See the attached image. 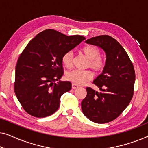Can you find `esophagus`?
I'll return each instance as SVG.
<instances>
[{"label":"esophagus","mask_w":148,"mask_h":148,"mask_svg":"<svg viewBox=\"0 0 148 148\" xmlns=\"http://www.w3.org/2000/svg\"><path fill=\"white\" fill-rule=\"evenodd\" d=\"M78 88H79L78 86H77V85L74 84H72V89H73V90H76V89H77Z\"/></svg>","instance_id":"esophagus-1"}]
</instances>
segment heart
Here are the masks:
<instances>
[{
  "instance_id": "1",
  "label": "heart",
  "mask_w": 148,
  "mask_h": 148,
  "mask_svg": "<svg viewBox=\"0 0 148 148\" xmlns=\"http://www.w3.org/2000/svg\"><path fill=\"white\" fill-rule=\"evenodd\" d=\"M82 53L88 59L87 67L91 68L96 73H101L106 66V60L101 56L100 48L95 46H87L82 50ZM62 64L70 69L73 64V54L66 52L62 56ZM93 78V73L90 70H73L66 74V79L75 85H83Z\"/></svg>"
}]
</instances>
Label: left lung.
<instances>
[{
	"label": "left lung",
	"instance_id": "1",
	"mask_svg": "<svg viewBox=\"0 0 148 148\" xmlns=\"http://www.w3.org/2000/svg\"><path fill=\"white\" fill-rule=\"evenodd\" d=\"M86 42L102 48L106 60L102 73L93 82L101 92L86 88L87 96L82 102V112L93 122L106 123L116 119L133 98L134 66L123 46L111 36H96Z\"/></svg>",
	"mask_w": 148,
	"mask_h": 148
}]
</instances>
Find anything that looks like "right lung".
I'll return each instance as SVG.
<instances>
[{"label": "right lung", "mask_w": 148, "mask_h": 148, "mask_svg": "<svg viewBox=\"0 0 148 148\" xmlns=\"http://www.w3.org/2000/svg\"><path fill=\"white\" fill-rule=\"evenodd\" d=\"M86 39L68 36L54 29L38 34L18 58L14 90L26 112L38 118L58 109L60 97L71 89L70 82H58L64 73L62 56Z\"/></svg>", "instance_id": "obj_1"}]
</instances>
